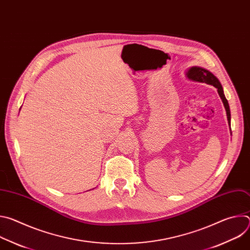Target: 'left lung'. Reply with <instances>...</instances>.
Masks as SVG:
<instances>
[{
    "mask_svg": "<svg viewBox=\"0 0 250 250\" xmlns=\"http://www.w3.org/2000/svg\"><path fill=\"white\" fill-rule=\"evenodd\" d=\"M186 77L192 81H196V82H200V83H206L208 85H211L215 88L218 89V93L223 101V104L225 105V109L227 112V117H228V122H229V125L230 126V110H229V102L226 99V96L224 94V89L223 86L220 82V80L213 75L211 72H209L208 70L199 67V66H193L190 67L187 72H186Z\"/></svg>",
    "mask_w": 250,
    "mask_h": 250,
    "instance_id": "left-lung-1",
    "label": "left lung"
}]
</instances>
